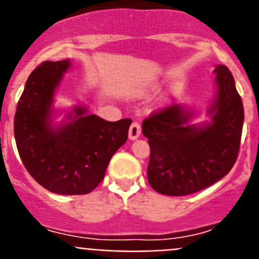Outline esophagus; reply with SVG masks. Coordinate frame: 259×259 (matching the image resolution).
I'll return each mask as SVG.
<instances>
[{"label": "esophagus", "mask_w": 259, "mask_h": 259, "mask_svg": "<svg viewBox=\"0 0 259 259\" xmlns=\"http://www.w3.org/2000/svg\"><path fill=\"white\" fill-rule=\"evenodd\" d=\"M141 134V127L140 124L137 122H134L130 127V131H128V137H130V140H136L137 137L140 136Z\"/></svg>", "instance_id": "1"}]
</instances>
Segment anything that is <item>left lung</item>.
Returning <instances> with one entry per match:
<instances>
[{
  "instance_id": "obj_1",
  "label": "left lung",
  "mask_w": 259,
  "mask_h": 259,
  "mask_svg": "<svg viewBox=\"0 0 259 259\" xmlns=\"http://www.w3.org/2000/svg\"><path fill=\"white\" fill-rule=\"evenodd\" d=\"M217 95L207 113L211 122L189 124L194 111L171 105L150 114L143 134L150 146L148 182L166 196H187L227 175L237 159L244 106L231 71L215 66Z\"/></svg>"
}]
</instances>
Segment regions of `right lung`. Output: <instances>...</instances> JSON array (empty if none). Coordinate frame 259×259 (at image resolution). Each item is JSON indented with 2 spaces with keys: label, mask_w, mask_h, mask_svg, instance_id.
I'll return each instance as SVG.
<instances>
[{
  "label": "right lung",
  "mask_w": 259,
  "mask_h": 259,
  "mask_svg": "<svg viewBox=\"0 0 259 259\" xmlns=\"http://www.w3.org/2000/svg\"><path fill=\"white\" fill-rule=\"evenodd\" d=\"M70 66V59L45 61L32 71L18 101L14 135L20 159L38 184L57 194H87L102 182L132 120L107 122L76 106L68 122L53 127L54 92Z\"/></svg>",
  "instance_id": "right-lung-1"
}]
</instances>
